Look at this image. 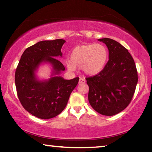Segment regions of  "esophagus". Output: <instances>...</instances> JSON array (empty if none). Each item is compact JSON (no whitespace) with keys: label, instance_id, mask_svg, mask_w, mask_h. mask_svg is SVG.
Masks as SVG:
<instances>
[{"label":"esophagus","instance_id":"obj_1","mask_svg":"<svg viewBox=\"0 0 152 152\" xmlns=\"http://www.w3.org/2000/svg\"><path fill=\"white\" fill-rule=\"evenodd\" d=\"M85 82H86L85 79L83 78H80V80H79V84H84V83H85Z\"/></svg>","mask_w":152,"mask_h":152}]
</instances>
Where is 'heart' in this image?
Returning <instances> with one entry per match:
<instances>
[{
	"instance_id": "heart-1",
	"label": "heart",
	"mask_w": 152,
	"mask_h": 152,
	"mask_svg": "<svg viewBox=\"0 0 152 152\" xmlns=\"http://www.w3.org/2000/svg\"><path fill=\"white\" fill-rule=\"evenodd\" d=\"M109 60V51L101 43H90L74 48L70 55V63L67 68L74 70L75 68H82L87 75L94 76L103 70Z\"/></svg>"
}]
</instances>
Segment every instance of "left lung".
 <instances>
[{
  "label": "left lung",
  "instance_id": "obj_1",
  "mask_svg": "<svg viewBox=\"0 0 152 152\" xmlns=\"http://www.w3.org/2000/svg\"><path fill=\"white\" fill-rule=\"evenodd\" d=\"M98 40L107 46L109 61L99 74L86 78L88 101L100 114L113 116L132 101L137 84V71L132 56L119 42L109 38Z\"/></svg>",
  "mask_w": 152,
  "mask_h": 152
}]
</instances>
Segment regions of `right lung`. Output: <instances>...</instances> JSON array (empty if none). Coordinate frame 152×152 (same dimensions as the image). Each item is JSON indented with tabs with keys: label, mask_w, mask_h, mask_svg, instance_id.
Returning <instances> with one entry per match:
<instances>
[{
	"label": "right lung",
	"mask_w": 152,
	"mask_h": 152,
	"mask_svg": "<svg viewBox=\"0 0 152 152\" xmlns=\"http://www.w3.org/2000/svg\"><path fill=\"white\" fill-rule=\"evenodd\" d=\"M65 40L42 41L27 48L15 72L17 96L24 109L42 119L55 117L63 111L79 78L65 80L60 76L65 68L57 58ZM50 63L53 70L50 79L40 81L36 72L41 64Z\"/></svg>",
	"instance_id": "obj_1"
}]
</instances>
